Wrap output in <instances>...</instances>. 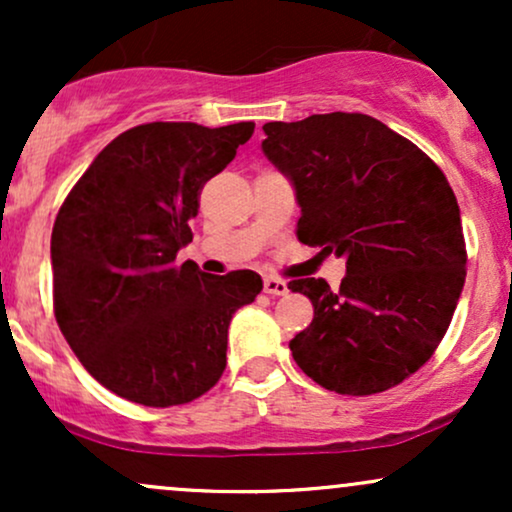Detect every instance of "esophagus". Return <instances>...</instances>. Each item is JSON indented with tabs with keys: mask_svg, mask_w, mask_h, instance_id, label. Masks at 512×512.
<instances>
[{
	"mask_svg": "<svg viewBox=\"0 0 512 512\" xmlns=\"http://www.w3.org/2000/svg\"><path fill=\"white\" fill-rule=\"evenodd\" d=\"M264 293H269V296H286L289 284L284 279H276V276H264Z\"/></svg>",
	"mask_w": 512,
	"mask_h": 512,
	"instance_id": "esophagus-1",
	"label": "esophagus"
}]
</instances>
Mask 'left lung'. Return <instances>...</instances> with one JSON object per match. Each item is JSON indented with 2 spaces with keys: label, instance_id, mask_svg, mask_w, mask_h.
Masks as SVG:
<instances>
[{
  "label": "left lung",
  "instance_id": "8db88e82",
  "mask_svg": "<svg viewBox=\"0 0 512 512\" xmlns=\"http://www.w3.org/2000/svg\"><path fill=\"white\" fill-rule=\"evenodd\" d=\"M262 151L291 182L298 240L346 260L339 289L296 279L313 322L289 342L308 378L375 395L416 373L448 332L464 286L462 219L443 170L361 113L267 122Z\"/></svg>",
  "mask_w": 512,
  "mask_h": 512
}]
</instances>
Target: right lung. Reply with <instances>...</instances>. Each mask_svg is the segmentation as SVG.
Wrapping results in <instances>:
<instances>
[{
	"label": "right lung",
	"instance_id": "add662e5",
	"mask_svg": "<svg viewBox=\"0 0 512 512\" xmlns=\"http://www.w3.org/2000/svg\"><path fill=\"white\" fill-rule=\"evenodd\" d=\"M252 122H149L93 158L64 199L50 260L57 325L103 387L144 407L202 397L226 368L228 325L260 274L175 262L192 243L204 182L236 158Z\"/></svg>",
	"mask_w": 512,
	"mask_h": 512
}]
</instances>
